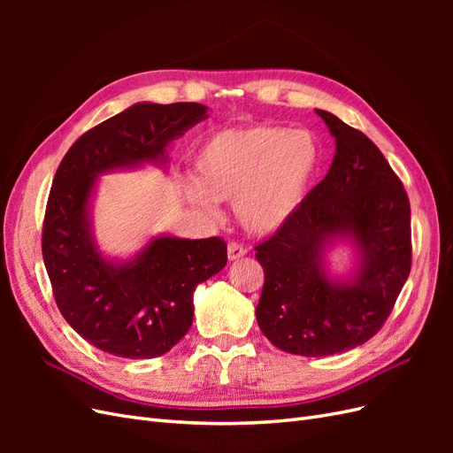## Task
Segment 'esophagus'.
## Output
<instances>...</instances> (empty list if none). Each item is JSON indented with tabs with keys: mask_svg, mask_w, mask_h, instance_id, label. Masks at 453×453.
<instances>
[{
	"mask_svg": "<svg viewBox=\"0 0 453 453\" xmlns=\"http://www.w3.org/2000/svg\"><path fill=\"white\" fill-rule=\"evenodd\" d=\"M245 253H248V250L243 248V243H238V242H230L228 243V260H238Z\"/></svg>",
	"mask_w": 453,
	"mask_h": 453,
	"instance_id": "34e87169",
	"label": "esophagus"
}]
</instances>
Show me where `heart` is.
Returning <instances> with one entry per match:
<instances>
[{
    "label": "heart",
    "instance_id": "obj_1",
    "mask_svg": "<svg viewBox=\"0 0 453 453\" xmlns=\"http://www.w3.org/2000/svg\"><path fill=\"white\" fill-rule=\"evenodd\" d=\"M321 164L308 130L251 125L217 132L196 157L198 183L188 195L203 210L213 199L236 202L240 223L255 234L278 230L306 200Z\"/></svg>",
    "mask_w": 453,
    "mask_h": 453
}]
</instances>
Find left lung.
Here are the masks:
<instances>
[{"instance_id": "8db88e82", "label": "left lung", "mask_w": 453, "mask_h": 453, "mask_svg": "<svg viewBox=\"0 0 453 453\" xmlns=\"http://www.w3.org/2000/svg\"><path fill=\"white\" fill-rule=\"evenodd\" d=\"M315 113L334 135V160L289 221L255 245L265 270L255 313L276 348L326 357L365 344L388 321L412 266V232L408 195L381 150L333 113ZM340 237L360 255L348 282L328 279L322 263Z\"/></svg>"}]
</instances>
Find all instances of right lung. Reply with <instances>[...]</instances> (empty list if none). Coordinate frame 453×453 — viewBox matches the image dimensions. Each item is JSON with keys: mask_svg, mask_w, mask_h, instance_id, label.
<instances>
[{"mask_svg": "<svg viewBox=\"0 0 453 453\" xmlns=\"http://www.w3.org/2000/svg\"><path fill=\"white\" fill-rule=\"evenodd\" d=\"M205 105L135 104L90 128L54 175L43 250L52 295L64 319L98 349L127 359L170 351L193 325V293L226 265L221 238L160 236L128 263H111L92 238L88 200L98 173L166 162V147L208 119Z\"/></svg>", "mask_w": 453, "mask_h": 453, "instance_id": "obj_1", "label": "right lung"}]
</instances>
